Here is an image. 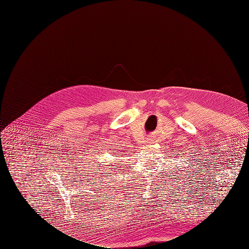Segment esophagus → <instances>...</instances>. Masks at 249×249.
I'll return each mask as SVG.
<instances>
[{
  "label": "esophagus",
  "mask_w": 249,
  "mask_h": 249,
  "mask_svg": "<svg viewBox=\"0 0 249 249\" xmlns=\"http://www.w3.org/2000/svg\"><path fill=\"white\" fill-rule=\"evenodd\" d=\"M148 140H149V142H153V141H154V140H155V139H154V138H149V139H148Z\"/></svg>",
  "instance_id": "obj_1"
}]
</instances>
